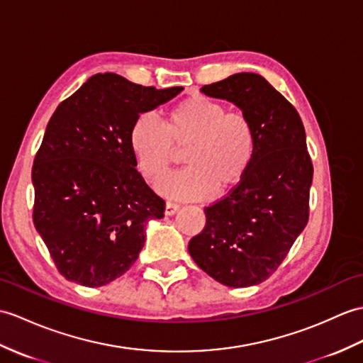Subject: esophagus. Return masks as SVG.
Returning a JSON list of instances; mask_svg holds the SVG:
<instances>
[{"mask_svg": "<svg viewBox=\"0 0 363 363\" xmlns=\"http://www.w3.org/2000/svg\"><path fill=\"white\" fill-rule=\"evenodd\" d=\"M179 210V204H176V202H172V201H167L165 202V215H174L176 212Z\"/></svg>", "mask_w": 363, "mask_h": 363, "instance_id": "34e87169", "label": "esophagus"}]
</instances>
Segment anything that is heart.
Returning a JSON list of instances; mask_svg holds the SVG:
<instances>
[{"label": "heart", "instance_id": "heart-1", "mask_svg": "<svg viewBox=\"0 0 363 363\" xmlns=\"http://www.w3.org/2000/svg\"><path fill=\"white\" fill-rule=\"evenodd\" d=\"M130 147L143 178L156 182L170 170L174 148L184 150L185 170L159 184L168 196L198 199L224 193L242 181L255 156V131L246 116L206 96L174 105L162 125L142 116L130 133Z\"/></svg>", "mask_w": 363, "mask_h": 363}]
</instances>
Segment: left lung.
<instances>
[{"instance_id":"obj_1","label":"left lung","mask_w":363,"mask_h":363,"mask_svg":"<svg viewBox=\"0 0 363 363\" xmlns=\"http://www.w3.org/2000/svg\"><path fill=\"white\" fill-rule=\"evenodd\" d=\"M250 121L255 156L242 181L204 208L206 227L189 242L195 263L230 288L255 286L288 255L309 218L313 162L297 109L259 74L240 72L202 86Z\"/></svg>"}]
</instances>
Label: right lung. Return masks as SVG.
Returning a JSON list of instances; mask_svg holds the SVG:
<instances>
[{"mask_svg": "<svg viewBox=\"0 0 363 363\" xmlns=\"http://www.w3.org/2000/svg\"><path fill=\"white\" fill-rule=\"evenodd\" d=\"M96 74L57 106L32 167L33 224L66 280L97 288L123 275L165 202L136 170L139 114L182 91Z\"/></svg>", "mask_w": 363, "mask_h": 363, "instance_id": "add662e5", "label": "right lung"}]
</instances>
